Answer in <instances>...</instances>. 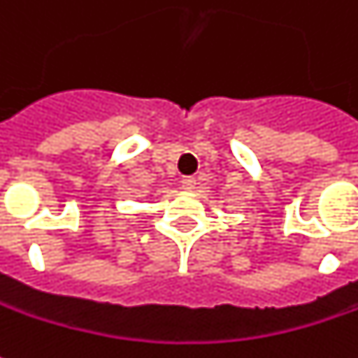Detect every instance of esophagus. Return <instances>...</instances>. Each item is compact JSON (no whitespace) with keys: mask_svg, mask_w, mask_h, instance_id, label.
<instances>
[{"mask_svg":"<svg viewBox=\"0 0 358 358\" xmlns=\"http://www.w3.org/2000/svg\"><path fill=\"white\" fill-rule=\"evenodd\" d=\"M181 187H183L185 191H195L196 181L193 179V177H185L183 181H181Z\"/></svg>","mask_w":358,"mask_h":358,"instance_id":"obj_1","label":"esophagus"}]
</instances>
